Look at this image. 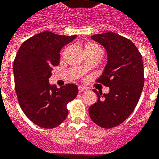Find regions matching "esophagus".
Returning <instances> with one entry per match:
<instances>
[{"instance_id": "obj_1", "label": "esophagus", "mask_w": 159, "mask_h": 159, "mask_svg": "<svg viewBox=\"0 0 159 159\" xmlns=\"http://www.w3.org/2000/svg\"><path fill=\"white\" fill-rule=\"evenodd\" d=\"M87 89H85V87H83V86H81V85H79L78 86V91H79L80 93H82V92H85V91H86Z\"/></svg>"}]
</instances>
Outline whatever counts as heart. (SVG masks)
<instances>
[{"instance_id": "heart-1", "label": "heart", "mask_w": 159, "mask_h": 159, "mask_svg": "<svg viewBox=\"0 0 159 159\" xmlns=\"http://www.w3.org/2000/svg\"><path fill=\"white\" fill-rule=\"evenodd\" d=\"M85 49H99V47L95 44H89L85 46Z\"/></svg>"}]
</instances>
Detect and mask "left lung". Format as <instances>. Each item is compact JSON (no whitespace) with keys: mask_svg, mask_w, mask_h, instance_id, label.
<instances>
[{"mask_svg":"<svg viewBox=\"0 0 159 159\" xmlns=\"http://www.w3.org/2000/svg\"><path fill=\"white\" fill-rule=\"evenodd\" d=\"M91 38L107 53V63L98 81L110 88V92L93 89L98 98L89 106V114L97 125L110 129L123 122L139 102L144 85L143 57L130 40L113 32Z\"/></svg>","mask_w":159,"mask_h":159,"instance_id":"obj_1","label":"left lung"}]
</instances>
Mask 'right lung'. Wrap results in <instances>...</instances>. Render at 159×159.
<instances>
[{"instance_id":"1","label":"right lung","mask_w":159,"mask_h":159,"mask_svg":"<svg viewBox=\"0 0 159 159\" xmlns=\"http://www.w3.org/2000/svg\"><path fill=\"white\" fill-rule=\"evenodd\" d=\"M77 36H63L49 31L29 38L20 45L13 62L15 89L20 108L38 126L52 129L68 115L66 105L75 98L78 86L50 85L53 66H58L61 49Z\"/></svg>"}]
</instances>
